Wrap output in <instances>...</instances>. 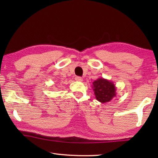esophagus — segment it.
<instances>
[{"mask_svg": "<svg viewBox=\"0 0 158 158\" xmlns=\"http://www.w3.org/2000/svg\"><path fill=\"white\" fill-rule=\"evenodd\" d=\"M75 80L77 81H83V79L81 78V77H75Z\"/></svg>", "mask_w": 158, "mask_h": 158, "instance_id": "34e87169", "label": "esophagus"}]
</instances>
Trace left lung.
I'll use <instances>...</instances> for the list:
<instances>
[{"instance_id": "8db88e82", "label": "left lung", "mask_w": 158, "mask_h": 158, "mask_svg": "<svg viewBox=\"0 0 158 158\" xmlns=\"http://www.w3.org/2000/svg\"><path fill=\"white\" fill-rule=\"evenodd\" d=\"M92 84L96 98L100 102H110L117 95L115 85L108 79L100 77L94 81Z\"/></svg>"}]
</instances>
